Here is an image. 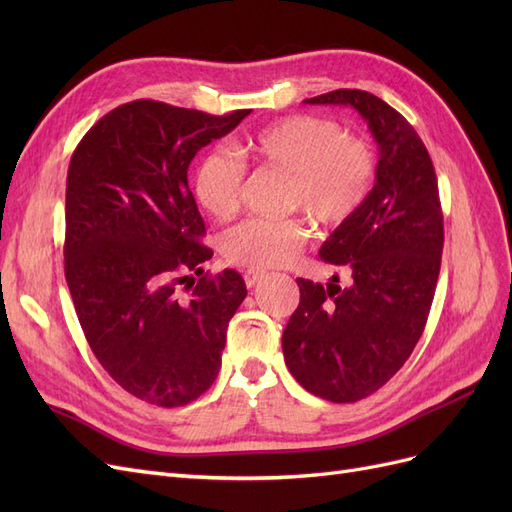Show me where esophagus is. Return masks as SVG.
Listing matches in <instances>:
<instances>
[{
  "mask_svg": "<svg viewBox=\"0 0 512 512\" xmlns=\"http://www.w3.org/2000/svg\"><path fill=\"white\" fill-rule=\"evenodd\" d=\"M262 277H265V275L258 273V271H247V273L243 275V280H245V286H247V288H254V286L262 280Z\"/></svg>",
  "mask_w": 512,
  "mask_h": 512,
  "instance_id": "esophagus-1",
  "label": "esophagus"
}]
</instances>
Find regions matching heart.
Listing matches in <instances>:
<instances>
[{
	"mask_svg": "<svg viewBox=\"0 0 512 512\" xmlns=\"http://www.w3.org/2000/svg\"><path fill=\"white\" fill-rule=\"evenodd\" d=\"M245 160L288 177L286 209H301L316 224L337 228L352 220L374 188L376 158L369 145L350 138L335 121L292 115L247 136L239 147ZM245 166L222 151L203 158L194 179L198 203L215 220L241 209ZM309 237L301 218L250 220L228 230L222 254L232 265L265 271L288 265Z\"/></svg>",
	"mask_w": 512,
	"mask_h": 512,
	"instance_id": "b5f03b06",
	"label": "heart"
}]
</instances>
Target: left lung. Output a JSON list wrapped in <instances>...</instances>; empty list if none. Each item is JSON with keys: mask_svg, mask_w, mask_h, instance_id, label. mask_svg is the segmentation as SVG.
Returning <instances> with one entry per match:
<instances>
[{"mask_svg": "<svg viewBox=\"0 0 512 512\" xmlns=\"http://www.w3.org/2000/svg\"><path fill=\"white\" fill-rule=\"evenodd\" d=\"M305 102L352 106L380 156L365 205L320 247L352 284L299 277L301 301L282 337L286 367L303 389L350 404L389 382L423 335L444 245L438 179L421 136L374 94L337 89Z\"/></svg>", "mask_w": 512, "mask_h": 512, "instance_id": "obj_1", "label": "left lung"}]
</instances>
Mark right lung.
Masks as SVG:
<instances>
[{
	"label": "right lung",
	"mask_w": 512,
	"mask_h": 512,
	"mask_svg": "<svg viewBox=\"0 0 512 512\" xmlns=\"http://www.w3.org/2000/svg\"><path fill=\"white\" fill-rule=\"evenodd\" d=\"M247 115L136 100L104 115L72 153L64 258L76 316L100 365L147 404H190L222 367L243 277L203 275L190 299L175 288L213 256L200 243L188 168Z\"/></svg>",
	"instance_id": "add662e5"
}]
</instances>
